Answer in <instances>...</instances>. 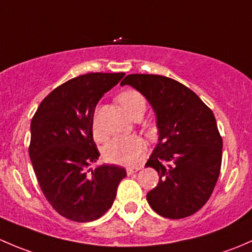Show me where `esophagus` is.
<instances>
[{
  "label": "esophagus",
  "mask_w": 252,
  "mask_h": 252,
  "mask_svg": "<svg viewBox=\"0 0 252 252\" xmlns=\"http://www.w3.org/2000/svg\"><path fill=\"white\" fill-rule=\"evenodd\" d=\"M138 171H139L138 167H128V168H126V174L133 175V174H135Z\"/></svg>",
  "instance_id": "obj_1"
}]
</instances>
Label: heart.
Segmentation results:
<instances>
[{
    "label": "heart",
    "instance_id": "1",
    "mask_svg": "<svg viewBox=\"0 0 252 252\" xmlns=\"http://www.w3.org/2000/svg\"><path fill=\"white\" fill-rule=\"evenodd\" d=\"M118 101L124 111L130 117L138 113H145L146 102L144 96L135 90H128L118 96ZM94 130L98 135L96 122L94 123ZM145 144L138 136H118L107 142L103 149V157L111 163L122 166H135L145 154Z\"/></svg>",
    "mask_w": 252,
    "mask_h": 252
}]
</instances>
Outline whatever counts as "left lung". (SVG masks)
<instances>
[{
	"mask_svg": "<svg viewBox=\"0 0 252 252\" xmlns=\"http://www.w3.org/2000/svg\"><path fill=\"white\" fill-rule=\"evenodd\" d=\"M121 85L135 88L156 113L158 144L145 167L154 168L159 180L147 202L171 220L194 215L220 177L223 141L215 114L194 91L163 75L129 74Z\"/></svg>",
	"mask_w": 252,
	"mask_h": 252,
	"instance_id": "left-lung-1",
	"label": "left lung"
}]
</instances>
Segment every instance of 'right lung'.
Returning <instances> with one entry per match:
<instances>
[{"label":"right lung","instance_id":"obj_1","mask_svg":"<svg viewBox=\"0 0 252 252\" xmlns=\"http://www.w3.org/2000/svg\"><path fill=\"white\" fill-rule=\"evenodd\" d=\"M124 73H89L65 81L42 100L30 124L29 156L50 205L74 222L105 215L126 169L102 164L89 169L100 152L93 138L95 107Z\"/></svg>","mask_w":252,"mask_h":252}]
</instances>
